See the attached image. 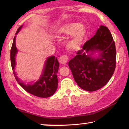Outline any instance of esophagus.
<instances>
[{"mask_svg":"<svg viewBox=\"0 0 129 129\" xmlns=\"http://www.w3.org/2000/svg\"><path fill=\"white\" fill-rule=\"evenodd\" d=\"M68 60H69V57L67 55H62L59 58V62L61 64H66L68 62Z\"/></svg>","mask_w":129,"mask_h":129,"instance_id":"esophagus-1","label":"esophagus"}]
</instances>
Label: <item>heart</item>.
<instances>
[{
	"instance_id": "b5f03b06",
	"label": "heart",
	"mask_w": 129,
	"mask_h": 129,
	"mask_svg": "<svg viewBox=\"0 0 129 129\" xmlns=\"http://www.w3.org/2000/svg\"><path fill=\"white\" fill-rule=\"evenodd\" d=\"M70 34L72 35L67 42V47L71 50H78L81 47L85 36V28L78 23H69L59 28L56 32V36L57 38H62Z\"/></svg>"
}]
</instances>
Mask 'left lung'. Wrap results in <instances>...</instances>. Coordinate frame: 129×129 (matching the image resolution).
<instances>
[{"label": "left lung", "instance_id": "left-lung-1", "mask_svg": "<svg viewBox=\"0 0 129 129\" xmlns=\"http://www.w3.org/2000/svg\"><path fill=\"white\" fill-rule=\"evenodd\" d=\"M82 49L69 62L74 79L84 90L93 91L104 86L112 78L116 67L115 44L110 31L101 25L95 35L87 41ZM100 53L98 58L93 54Z\"/></svg>", "mask_w": 129, "mask_h": 129}]
</instances>
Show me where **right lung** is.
I'll return each instance as SVG.
<instances>
[{
  "label": "right lung",
  "mask_w": 129,
  "mask_h": 129,
  "mask_svg": "<svg viewBox=\"0 0 129 129\" xmlns=\"http://www.w3.org/2000/svg\"><path fill=\"white\" fill-rule=\"evenodd\" d=\"M22 26H20L17 29L16 35L22 28ZM17 52V50L16 46V36H14L10 51V59L13 73L19 85L27 92L36 96L47 98L53 95L57 89L58 84L57 73L58 72L59 63L57 58L54 56H50L47 58L44 72L42 76L40 77V79L35 83L25 84L23 82H20L18 77L16 76V73L14 71V68L16 66V54Z\"/></svg>",
  "instance_id": "obj_1"
}]
</instances>
